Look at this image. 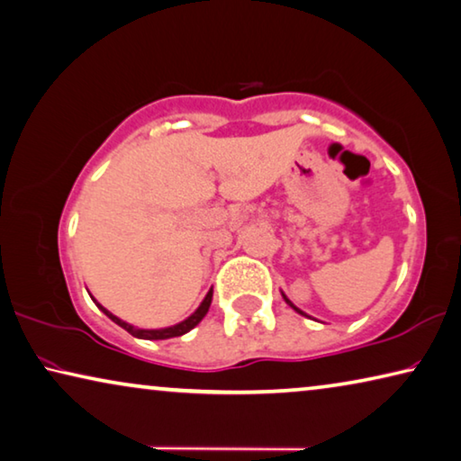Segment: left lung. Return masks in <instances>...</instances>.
I'll list each match as a JSON object with an SVG mask.
<instances>
[{"mask_svg":"<svg viewBox=\"0 0 461 461\" xmlns=\"http://www.w3.org/2000/svg\"><path fill=\"white\" fill-rule=\"evenodd\" d=\"M284 300H285V302H288V304H290V306L294 308V311H296V312H300V314H304V312H302V311H300V308H296V306H294V304H292V302H290L288 298H285V296H284ZM304 316H306V314H304Z\"/></svg>","mask_w":461,"mask_h":461,"instance_id":"obj_1","label":"left lung"}]
</instances>
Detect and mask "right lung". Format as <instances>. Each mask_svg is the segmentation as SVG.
Wrapping results in <instances>:
<instances>
[{
	"instance_id": "right-lung-1",
	"label": "right lung",
	"mask_w": 461,
	"mask_h": 461,
	"mask_svg": "<svg viewBox=\"0 0 461 461\" xmlns=\"http://www.w3.org/2000/svg\"><path fill=\"white\" fill-rule=\"evenodd\" d=\"M210 302H212V290H210L208 294H206V298H203V302L200 304V308L198 311H195L190 319H185L184 322H179V324H176V327H169V329H159V330H145V329H134L132 324H128V322H124V321H120L118 316H114L112 312H108L105 311L104 306H100V311H104V314H108L112 321H114L116 324H120V327L122 329H126L128 333H131L132 337H139V339H149V341H153V339H169V337H179V335H185L187 330H192L195 324H198L203 316H206V312H208V308H210Z\"/></svg>"
}]
</instances>
